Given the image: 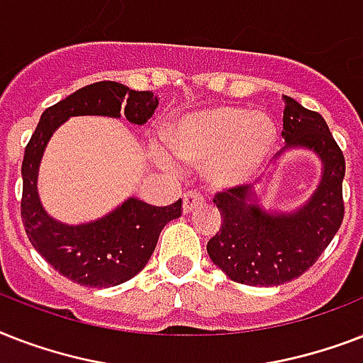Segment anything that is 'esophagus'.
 <instances>
[{"label": "esophagus", "mask_w": 363, "mask_h": 363, "mask_svg": "<svg viewBox=\"0 0 363 363\" xmlns=\"http://www.w3.org/2000/svg\"><path fill=\"white\" fill-rule=\"evenodd\" d=\"M205 201V196L198 190H188L184 196H182V211L184 213H192L198 205H201Z\"/></svg>", "instance_id": "obj_1"}]
</instances>
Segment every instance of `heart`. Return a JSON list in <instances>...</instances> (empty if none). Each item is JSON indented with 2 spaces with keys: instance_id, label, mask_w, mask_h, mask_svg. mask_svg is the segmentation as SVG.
<instances>
[{
  "instance_id": "b5f03b06",
  "label": "heart",
  "mask_w": 363,
  "mask_h": 363,
  "mask_svg": "<svg viewBox=\"0 0 363 363\" xmlns=\"http://www.w3.org/2000/svg\"><path fill=\"white\" fill-rule=\"evenodd\" d=\"M277 131L262 113L241 107H213L177 122L171 148L184 162L209 164L215 186H241L252 181L269 158Z\"/></svg>"
}]
</instances>
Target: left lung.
Wrapping results in <instances>:
<instances>
[{
    "instance_id": "left-lung-1",
    "label": "left lung",
    "mask_w": 363,
    "mask_h": 363,
    "mask_svg": "<svg viewBox=\"0 0 363 363\" xmlns=\"http://www.w3.org/2000/svg\"><path fill=\"white\" fill-rule=\"evenodd\" d=\"M284 99V148H311L320 156L324 173L309 201L288 215L259 209L250 184L215 194L222 226L207 242V252L232 281L248 286H279L303 275L332 242L345 216L343 150L316 111Z\"/></svg>"
}]
</instances>
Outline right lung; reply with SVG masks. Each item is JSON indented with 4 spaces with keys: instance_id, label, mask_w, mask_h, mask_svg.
<instances>
[{
    "instance_id": "1",
    "label": "right lung",
    "mask_w": 363,
    "mask_h": 363,
    "mask_svg": "<svg viewBox=\"0 0 363 363\" xmlns=\"http://www.w3.org/2000/svg\"><path fill=\"white\" fill-rule=\"evenodd\" d=\"M158 107L152 92L101 81L77 90L41 115L22 160L20 215L31 245L60 275L82 286L109 288L130 281L152 256L160 232L182 213V201L154 207L135 198L90 224L67 226L45 213L37 194V169L52 131L69 116L124 113L131 124H145Z\"/></svg>"
}]
</instances>
